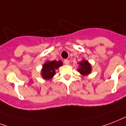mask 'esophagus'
I'll return each instance as SVG.
<instances>
[{"mask_svg":"<svg viewBox=\"0 0 126 126\" xmlns=\"http://www.w3.org/2000/svg\"><path fill=\"white\" fill-rule=\"evenodd\" d=\"M64 64H66V65H68V64H70V61H69V60H67V59L64 60Z\"/></svg>","mask_w":126,"mask_h":126,"instance_id":"obj_1","label":"esophagus"}]
</instances>
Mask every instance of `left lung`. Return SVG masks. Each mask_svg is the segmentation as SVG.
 Here are the masks:
<instances>
[{"instance_id": "obj_1", "label": "left lung", "mask_w": 126, "mask_h": 126, "mask_svg": "<svg viewBox=\"0 0 126 126\" xmlns=\"http://www.w3.org/2000/svg\"><path fill=\"white\" fill-rule=\"evenodd\" d=\"M79 68L78 71L82 76H87L92 72V66L91 64L85 59H83L81 62H78Z\"/></svg>"}]
</instances>
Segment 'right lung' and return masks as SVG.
Wrapping results in <instances>:
<instances>
[{
	"mask_svg": "<svg viewBox=\"0 0 126 126\" xmlns=\"http://www.w3.org/2000/svg\"><path fill=\"white\" fill-rule=\"evenodd\" d=\"M62 61H56V60H52L49 61L47 60L45 64L43 65V68L41 69V75L42 78L44 79L48 80L52 79L54 76L56 74L55 70L58 69L59 67L62 66Z\"/></svg>",
	"mask_w": 126,
	"mask_h": 126,
	"instance_id": "1",
	"label": "right lung"
}]
</instances>
